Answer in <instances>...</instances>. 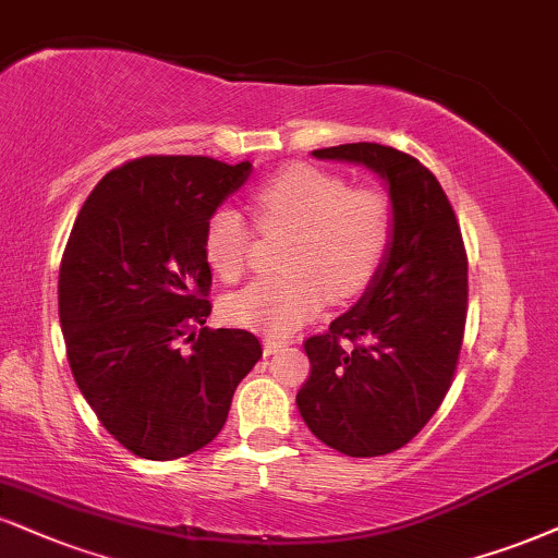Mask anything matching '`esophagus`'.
I'll use <instances>...</instances> for the list:
<instances>
[{
	"label": "esophagus",
	"mask_w": 558,
	"mask_h": 558,
	"mask_svg": "<svg viewBox=\"0 0 558 558\" xmlns=\"http://www.w3.org/2000/svg\"><path fill=\"white\" fill-rule=\"evenodd\" d=\"M280 348H286L283 340H272V338H265V343H262V351H265V355H272V353H278Z\"/></svg>",
	"instance_id": "34e87169"
}]
</instances>
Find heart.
<instances>
[{"mask_svg":"<svg viewBox=\"0 0 558 558\" xmlns=\"http://www.w3.org/2000/svg\"><path fill=\"white\" fill-rule=\"evenodd\" d=\"M262 228H291L283 278L254 280L223 299V317L236 327L286 338L325 308L327 296L364 293L381 267L389 205L379 192H351L335 173L296 163L272 173L254 192ZM252 228L236 207L207 220L203 252L210 270L233 280L246 270Z\"/></svg>","mask_w":558,"mask_h":558,"instance_id":"heart-1","label":"heart"}]
</instances>
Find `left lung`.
Returning <instances> with one entry per match:
<instances>
[{"instance_id":"1","label":"left lung","mask_w":558,"mask_h":558,"mask_svg":"<svg viewBox=\"0 0 558 558\" xmlns=\"http://www.w3.org/2000/svg\"><path fill=\"white\" fill-rule=\"evenodd\" d=\"M312 156L377 173L392 233L364 296L304 343L312 374L296 405L327 447L379 458L405 447L452 385L468 308L465 246L445 190L415 158L377 143Z\"/></svg>"}]
</instances>
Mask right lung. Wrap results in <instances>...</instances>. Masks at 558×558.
<instances>
[{"mask_svg":"<svg viewBox=\"0 0 558 558\" xmlns=\"http://www.w3.org/2000/svg\"><path fill=\"white\" fill-rule=\"evenodd\" d=\"M250 173V160L145 156L106 173L77 213L59 267L66 359L100 424L137 458L210 445L262 359L252 332L205 327L207 220Z\"/></svg>","mask_w":558,"mask_h":558,"instance_id":"add662e5","label":"right lung"}]
</instances>
